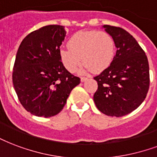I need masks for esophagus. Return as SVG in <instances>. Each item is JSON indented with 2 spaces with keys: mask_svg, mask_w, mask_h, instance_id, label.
I'll return each mask as SVG.
<instances>
[{
  "mask_svg": "<svg viewBox=\"0 0 157 157\" xmlns=\"http://www.w3.org/2000/svg\"><path fill=\"white\" fill-rule=\"evenodd\" d=\"M87 80H88L87 77H81V82H86V81H87Z\"/></svg>",
  "mask_w": 157,
  "mask_h": 157,
  "instance_id": "34e87169",
  "label": "esophagus"
}]
</instances>
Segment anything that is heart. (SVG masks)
I'll use <instances>...</instances> for the list:
<instances>
[{
  "mask_svg": "<svg viewBox=\"0 0 157 157\" xmlns=\"http://www.w3.org/2000/svg\"><path fill=\"white\" fill-rule=\"evenodd\" d=\"M68 48L59 52L60 60L65 68L74 73L84 62L81 72L93 71L100 72L106 69L115 56L116 45L113 37L105 31H81L68 40Z\"/></svg>",
  "mask_w": 157,
  "mask_h": 157,
  "instance_id": "1",
  "label": "heart"
}]
</instances>
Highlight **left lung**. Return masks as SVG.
Here are the masks:
<instances>
[{
	"instance_id": "left-lung-1",
	"label": "left lung",
	"mask_w": 157,
	"mask_h": 157,
	"mask_svg": "<svg viewBox=\"0 0 157 157\" xmlns=\"http://www.w3.org/2000/svg\"><path fill=\"white\" fill-rule=\"evenodd\" d=\"M102 28L113 37L117 53L110 67L94 77L98 84L94 102L103 114L123 117L136 110L147 96L148 60L136 39L124 29L108 25Z\"/></svg>"
}]
</instances>
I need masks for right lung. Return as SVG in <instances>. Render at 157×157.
Wrapping results in <instances>:
<instances>
[{
	"instance_id": "obj_1",
	"label": "right lung",
	"mask_w": 157,
	"mask_h": 157,
	"mask_svg": "<svg viewBox=\"0 0 157 157\" xmlns=\"http://www.w3.org/2000/svg\"><path fill=\"white\" fill-rule=\"evenodd\" d=\"M67 32L62 25H50L23 39L14 64L12 82L21 104L31 114L51 117L67 103L81 80L60 60V46Z\"/></svg>"
}]
</instances>
